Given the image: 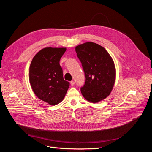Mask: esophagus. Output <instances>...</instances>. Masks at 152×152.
Returning <instances> with one entry per match:
<instances>
[{
  "mask_svg": "<svg viewBox=\"0 0 152 152\" xmlns=\"http://www.w3.org/2000/svg\"><path fill=\"white\" fill-rule=\"evenodd\" d=\"M70 85H71L72 86H74V85H75V82L73 81V80L71 81V82H70Z\"/></svg>",
  "mask_w": 152,
  "mask_h": 152,
  "instance_id": "34e87169",
  "label": "esophagus"
}]
</instances>
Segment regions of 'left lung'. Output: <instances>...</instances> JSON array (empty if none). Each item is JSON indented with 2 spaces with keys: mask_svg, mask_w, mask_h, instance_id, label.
I'll list each match as a JSON object with an SVG mask.
<instances>
[{
  "mask_svg": "<svg viewBox=\"0 0 152 152\" xmlns=\"http://www.w3.org/2000/svg\"><path fill=\"white\" fill-rule=\"evenodd\" d=\"M75 51L86 75L81 93L87 102L98 103L110 94L115 82L113 59L103 47L92 42L77 45Z\"/></svg>",
  "mask_w": 152,
  "mask_h": 152,
  "instance_id": "1",
  "label": "left lung"
}]
</instances>
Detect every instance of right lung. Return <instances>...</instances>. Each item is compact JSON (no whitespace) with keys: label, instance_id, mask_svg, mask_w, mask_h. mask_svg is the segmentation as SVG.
<instances>
[{"label":"right lung","instance_id":"right-lung-1","mask_svg":"<svg viewBox=\"0 0 152 152\" xmlns=\"http://www.w3.org/2000/svg\"><path fill=\"white\" fill-rule=\"evenodd\" d=\"M66 48H45L37 53L29 68V81L39 99L54 106L61 103L70 86L64 80L59 60Z\"/></svg>","mask_w":152,"mask_h":152}]
</instances>
